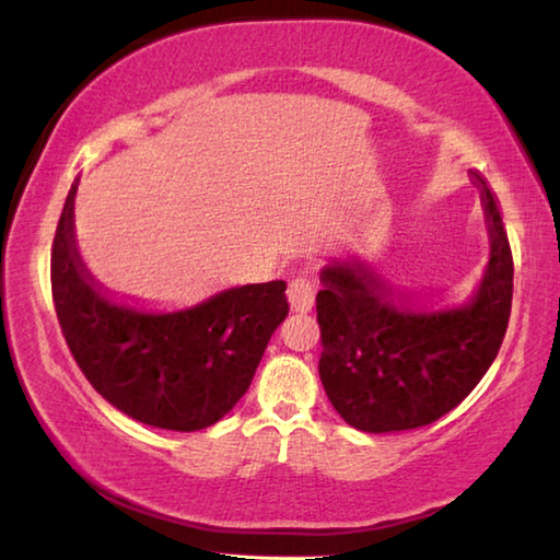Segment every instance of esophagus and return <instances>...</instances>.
I'll return each mask as SVG.
<instances>
[{
  "instance_id": "1",
  "label": "esophagus",
  "mask_w": 560,
  "mask_h": 560,
  "mask_svg": "<svg viewBox=\"0 0 560 560\" xmlns=\"http://www.w3.org/2000/svg\"><path fill=\"white\" fill-rule=\"evenodd\" d=\"M287 293H289V303H291L293 313H311L313 311L317 287H315V281L307 277V273H299V277L291 279Z\"/></svg>"
}]
</instances>
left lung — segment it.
<instances>
[{"instance_id":"1","label":"left lung","mask_w":560,"mask_h":560,"mask_svg":"<svg viewBox=\"0 0 560 560\" xmlns=\"http://www.w3.org/2000/svg\"><path fill=\"white\" fill-rule=\"evenodd\" d=\"M491 261L469 305L413 313L389 299L361 261L323 271L317 293L319 380L343 421L365 433L438 421L479 385L501 349L513 307V253L498 199L481 175Z\"/></svg>"}]
</instances>
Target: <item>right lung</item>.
<instances>
[{"label":"right lung","instance_id":"right-lung-1","mask_svg":"<svg viewBox=\"0 0 560 560\" xmlns=\"http://www.w3.org/2000/svg\"><path fill=\"white\" fill-rule=\"evenodd\" d=\"M74 195L59 217L50 281L67 347L93 389L132 419L201 431L241 399L289 315L287 281L249 283L183 313L151 315L96 291L74 245Z\"/></svg>","mask_w":560,"mask_h":560}]
</instances>
